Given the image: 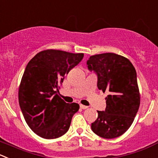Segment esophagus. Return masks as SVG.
Wrapping results in <instances>:
<instances>
[{"label":"esophagus","mask_w":158,"mask_h":158,"mask_svg":"<svg viewBox=\"0 0 158 158\" xmlns=\"http://www.w3.org/2000/svg\"><path fill=\"white\" fill-rule=\"evenodd\" d=\"M80 108L82 109V110H85V109L88 108V106H87L82 105V104H80Z\"/></svg>","instance_id":"obj_1"}]
</instances>
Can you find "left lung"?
Segmentation results:
<instances>
[{
	"mask_svg": "<svg viewBox=\"0 0 158 158\" xmlns=\"http://www.w3.org/2000/svg\"><path fill=\"white\" fill-rule=\"evenodd\" d=\"M87 66L97 75L98 89L109 93L105 111H97L92 131L102 138L120 137L131 126L140 106L135 68L129 59L115 53L90 56Z\"/></svg>",
	"mask_w": 158,
	"mask_h": 158,
	"instance_id": "8db88e82",
	"label": "left lung"
}]
</instances>
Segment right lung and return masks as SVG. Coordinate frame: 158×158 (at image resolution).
<instances>
[{
	"mask_svg": "<svg viewBox=\"0 0 158 158\" xmlns=\"http://www.w3.org/2000/svg\"><path fill=\"white\" fill-rule=\"evenodd\" d=\"M83 56V53L47 49L35 55L27 63L20 84L18 100L26 123L39 137L56 139L69 129L79 105L67 103L57 92L65 76Z\"/></svg>",
	"mask_w": 158,
	"mask_h": 158,
	"instance_id": "obj_1",
	"label": "right lung"
}]
</instances>
